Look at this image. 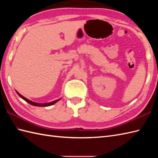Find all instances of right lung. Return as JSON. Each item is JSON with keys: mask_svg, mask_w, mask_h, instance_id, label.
<instances>
[{"mask_svg": "<svg viewBox=\"0 0 158 158\" xmlns=\"http://www.w3.org/2000/svg\"><path fill=\"white\" fill-rule=\"evenodd\" d=\"M16 92H17V94H18L19 95V97H21V98H22L23 100H24L26 102H27L28 103H29V104H30V105H33V106H51V105H53V104H55L56 102H57L59 101V100H60V99H58V100H54V101H53V102H49V103H45V104H39V103H36V102H32V101H31V100H28L27 98H26L25 97H23V96H22L21 94H20L19 93H18V92H17V91H16Z\"/></svg>", "mask_w": 158, "mask_h": 158, "instance_id": "add662e5", "label": "right lung"}]
</instances>
